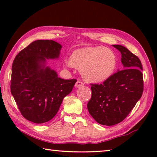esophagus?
Segmentation results:
<instances>
[{
    "label": "esophagus",
    "mask_w": 157,
    "mask_h": 157,
    "mask_svg": "<svg viewBox=\"0 0 157 157\" xmlns=\"http://www.w3.org/2000/svg\"><path fill=\"white\" fill-rule=\"evenodd\" d=\"M84 86V83L81 80H78L75 83V87L76 88H78V87H80Z\"/></svg>",
    "instance_id": "esophagus-1"
}]
</instances>
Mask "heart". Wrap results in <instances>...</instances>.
I'll use <instances>...</instances> for the list:
<instances>
[{
    "instance_id": "1",
    "label": "heart",
    "mask_w": 157,
    "mask_h": 157,
    "mask_svg": "<svg viewBox=\"0 0 157 157\" xmlns=\"http://www.w3.org/2000/svg\"><path fill=\"white\" fill-rule=\"evenodd\" d=\"M69 64L80 69L85 80L102 83L111 78L117 67L115 53L105 47H87L77 49L69 58Z\"/></svg>"
}]
</instances>
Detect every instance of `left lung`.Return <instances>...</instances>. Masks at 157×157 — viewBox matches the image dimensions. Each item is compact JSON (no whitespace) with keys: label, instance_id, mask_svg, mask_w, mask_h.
<instances>
[{"label":"left lung","instance_id":"8db88e82","mask_svg":"<svg viewBox=\"0 0 157 157\" xmlns=\"http://www.w3.org/2000/svg\"><path fill=\"white\" fill-rule=\"evenodd\" d=\"M121 53L123 70L114 73L102 84H91L89 112L102 125L111 126L123 121L142 96L143 66L139 58L127 48L113 45Z\"/></svg>","mask_w":157,"mask_h":157}]
</instances>
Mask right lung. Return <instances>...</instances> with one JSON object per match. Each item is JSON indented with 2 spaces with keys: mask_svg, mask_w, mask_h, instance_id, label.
<instances>
[{
  "mask_svg": "<svg viewBox=\"0 0 157 157\" xmlns=\"http://www.w3.org/2000/svg\"><path fill=\"white\" fill-rule=\"evenodd\" d=\"M62 46L52 40H36L18 53L12 63V95L21 113L36 124L49 121L59 111L77 79H63L46 66L57 59Z\"/></svg>",
  "mask_w": 157,
  "mask_h": 157,
  "instance_id": "add662e5",
  "label": "right lung"
}]
</instances>
